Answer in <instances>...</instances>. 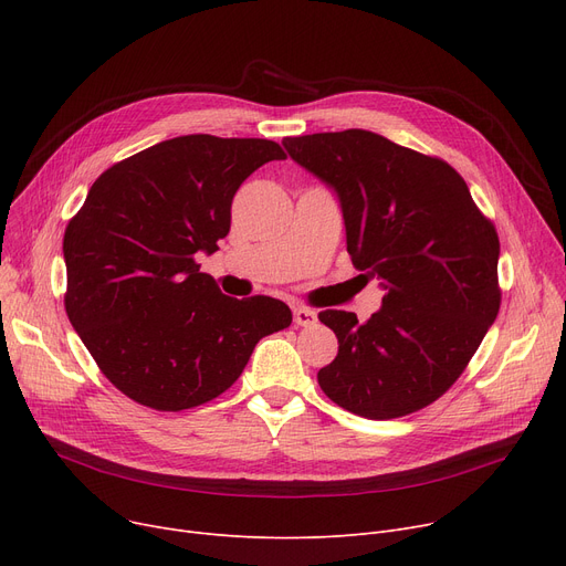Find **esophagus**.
<instances>
[{
  "mask_svg": "<svg viewBox=\"0 0 566 566\" xmlns=\"http://www.w3.org/2000/svg\"><path fill=\"white\" fill-rule=\"evenodd\" d=\"M293 323L295 325H303V328H310V325L316 323V312L310 310V307H293Z\"/></svg>",
  "mask_w": 566,
  "mask_h": 566,
  "instance_id": "34e87169",
  "label": "esophagus"
}]
</instances>
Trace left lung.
<instances>
[{"mask_svg": "<svg viewBox=\"0 0 566 566\" xmlns=\"http://www.w3.org/2000/svg\"><path fill=\"white\" fill-rule=\"evenodd\" d=\"M289 156L335 188L346 250L363 277L382 280V307L365 323L344 310L337 358L321 390L369 420H395L448 392L497 316L500 241L461 174L369 130L286 137Z\"/></svg>", "mask_w": 566, "mask_h": 566, "instance_id": "left-lung-1", "label": "left lung"}]
</instances>
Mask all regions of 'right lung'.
Here are the masks:
<instances>
[{
    "label": "right lung",
    "instance_id": "1",
    "mask_svg": "<svg viewBox=\"0 0 566 566\" xmlns=\"http://www.w3.org/2000/svg\"><path fill=\"white\" fill-rule=\"evenodd\" d=\"M284 158L271 139L184 135L96 178L64 233V307L116 390L154 410L201 406L289 328L282 301L229 298L197 263L229 233L245 178Z\"/></svg>",
    "mask_w": 566,
    "mask_h": 566
}]
</instances>
